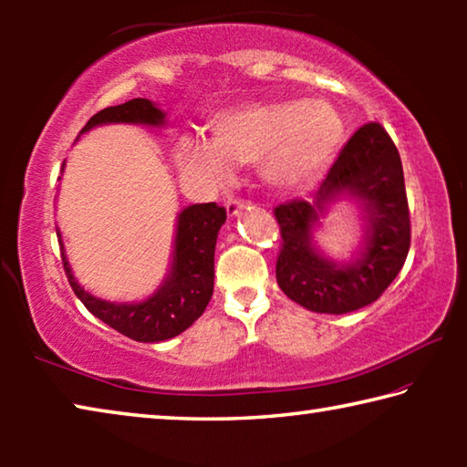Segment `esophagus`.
<instances>
[{"mask_svg":"<svg viewBox=\"0 0 467 467\" xmlns=\"http://www.w3.org/2000/svg\"><path fill=\"white\" fill-rule=\"evenodd\" d=\"M244 208H247V202H243V200H234V197H231V200L226 202L228 218H236Z\"/></svg>","mask_w":467,"mask_h":467,"instance_id":"esophagus-1","label":"esophagus"}]
</instances>
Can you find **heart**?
Wrapping results in <instances>:
<instances>
[{
    "label": "heart",
    "instance_id": "b5f03b06",
    "mask_svg": "<svg viewBox=\"0 0 467 467\" xmlns=\"http://www.w3.org/2000/svg\"><path fill=\"white\" fill-rule=\"evenodd\" d=\"M210 141L181 140V167L226 181L233 164H255L267 187L282 193L317 183L344 144V119L327 100L255 102L223 110L210 123Z\"/></svg>",
    "mask_w": 467,
    "mask_h": 467
}]
</instances>
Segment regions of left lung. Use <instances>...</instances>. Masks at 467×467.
Returning a JSON list of instances; mask_svg holds the SVG:
<instances>
[{
	"mask_svg": "<svg viewBox=\"0 0 467 467\" xmlns=\"http://www.w3.org/2000/svg\"><path fill=\"white\" fill-rule=\"evenodd\" d=\"M339 199L358 203L363 239L348 260L329 258L314 241L328 208ZM282 233L275 280L284 295L315 313L344 315L383 295L410 251V212L398 148L379 123L348 140L313 202L274 210Z\"/></svg>",
	"mask_w": 467,
	"mask_h": 467,
	"instance_id": "1",
	"label": "left lung"
}]
</instances>
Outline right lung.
<instances>
[{
	"mask_svg": "<svg viewBox=\"0 0 467 467\" xmlns=\"http://www.w3.org/2000/svg\"><path fill=\"white\" fill-rule=\"evenodd\" d=\"M110 123L144 125V128L161 130L167 125V113L152 100L133 99L123 105L99 110L84 125L80 136L99 125ZM224 223L226 210L216 203H193L181 210L175 223L169 272L152 295L138 303H110V300L99 298L84 290L67 262L66 244H63L57 228L63 270L67 274L76 296L82 300L94 317L136 342H164V339L175 337L181 331L192 327L208 306L212 292H214L216 239L220 226Z\"/></svg>",
	"mask_w": 467,
	"mask_h": 467,
	"instance_id": "right-lung-1",
	"label": "right lung"
}]
</instances>
